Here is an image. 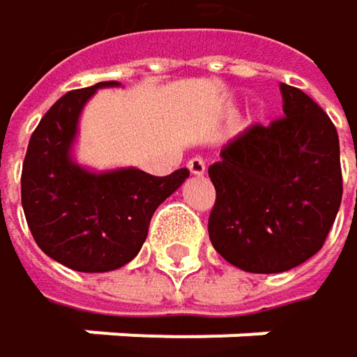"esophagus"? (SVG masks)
I'll return each mask as SVG.
<instances>
[{"label":"esophagus","instance_id":"obj_1","mask_svg":"<svg viewBox=\"0 0 357 357\" xmlns=\"http://www.w3.org/2000/svg\"><path fill=\"white\" fill-rule=\"evenodd\" d=\"M187 168L193 176H202L206 172V164H204V159L200 157H191L189 162H187Z\"/></svg>","mask_w":357,"mask_h":357}]
</instances>
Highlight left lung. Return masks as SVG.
I'll return each mask as SVG.
<instances>
[{
  "label": "left lung",
  "instance_id": "left-lung-1",
  "mask_svg": "<svg viewBox=\"0 0 357 357\" xmlns=\"http://www.w3.org/2000/svg\"><path fill=\"white\" fill-rule=\"evenodd\" d=\"M281 96L285 116L251 126L208 168L211 243L247 273H285L313 257L343 198L334 123L300 89L281 82Z\"/></svg>",
  "mask_w": 357,
  "mask_h": 357
}]
</instances>
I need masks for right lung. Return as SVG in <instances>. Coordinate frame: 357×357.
Wrapping results in <instances>:
<instances>
[{
  "mask_svg": "<svg viewBox=\"0 0 357 357\" xmlns=\"http://www.w3.org/2000/svg\"><path fill=\"white\" fill-rule=\"evenodd\" d=\"M98 82L66 93L31 134L21 174V200L38 247L78 273H108L132 261L157 206L189 176L181 168L153 176L138 168L91 172L72 159L78 119Z\"/></svg>",
  "mask_w": 357,
  "mask_h": 357,
  "instance_id": "right-lung-1",
  "label": "right lung"
}]
</instances>
